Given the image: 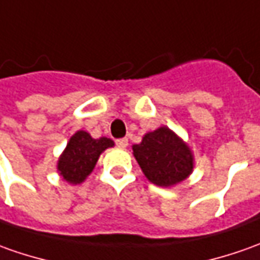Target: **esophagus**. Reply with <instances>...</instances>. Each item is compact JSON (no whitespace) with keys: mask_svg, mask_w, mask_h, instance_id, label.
I'll return each instance as SVG.
<instances>
[{"mask_svg":"<svg viewBox=\"0 0 260 260\" xmlns=\"http://www.w3.org/2000/svg\"><path fill=\"white\" fill-rule=\"evenodd\" d=\"M115 144H116V146H118V148H126V146H128V139H126V138H121V139H116L115 141Z\"/></svg>","mask_w":260,"mask_h":260,"instance_id":"obj_1","label":"esophagus"}]
</instances>
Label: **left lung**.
Wrapping results in <instances>:
<instances>
[{
    "label": "left lung",
    "mask_w": 260,
    "mask_h": 260,
    "mask_svg": "<svg viewBox=\"0 0 260 260\" xmlns=\"http://www.w3.org/2000/svg\"><path fill=\"white\" fill-rule=\"evenodd\" d=\"M132 153L149 182L172 188L193 172V153L189 145L168 126L145 134L141 144L132 145Z\"/></svg>",
    "instance_id": "8db88e82"
}]
</instances>
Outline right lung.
Masks as SVG:
<instances>
[{
  "label": "right lung",
  "instance_id": "obj_1",
  "mask_svg": "<svg viewBox=\"0 0 260 260\" xmlns=\"http://www.w3.org/2000/svg\"><path fill=\"white\" fill-rule=\"evenodd\" d=\"M114 145V141L109 138L95 139L86 131H77L59 155L56 171L63 181L79 185L92 172L101 153Z\"/></svg>",
  "mask_w": 260,
  "mask_h": 260
}]
</instances>
